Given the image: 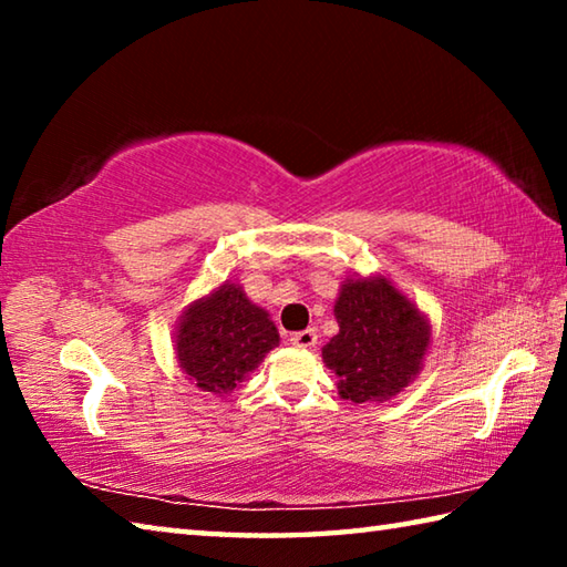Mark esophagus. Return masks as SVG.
<instances>
[{
  "instance_id": "1",
  "label": "esophagus",
  "mask_w": 567,
  "mask_h": 567,
  "mask_svg": "<svg viewBox=\"0 0 567 567\" xmlns=\"http://www.w3.org/2000/svg\"><path fill=\"white\" fill-rule=\"evenodd\" d=\"M290 344H295V348H302V350H310V348H315V344H318V332H315L312 328L292 332Z\"/></svg>"
}]
</instances>
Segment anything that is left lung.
Wrapping results in <instances>:
<instances>
[{
    "label": "left lung",
    "instance_id": "8db88e82",
    "mask_svg": "<svg viewBox=\"0 0 567 567\" xmlns=\"http://www.w3.org/2000/svg\"><path fill=\"white\" fill-rule=\"evenodd\" d=\"M340 332L322 348L338 375V395L352 402H385L422 370L433 342L430 320L385 275L348 277L334 300Z\"/></svg>",
    "mask_w": 567,
    "mask_h": 567
}]
</instances>
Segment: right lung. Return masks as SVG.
Returning a JSON list of instances; mask_svg holds the SVG:
<instances>
[{
  "instance_id": "right-lung-1",
  "label": "right lung",
  "mask_w": 567,
  "mask_h": 567,
  "mask_svg": "<svg viewBox=\"0 0 567 567\" xmlns=\"http://www.w3.org/2000/svg\"><path fill=\"white\" fill-rule=\"evenodd\" d=\"M280 344V332L237 282H223L189 302L175 330V354L187 380L203 392L227 395Z\"/></svg>"
}]
</instances>
